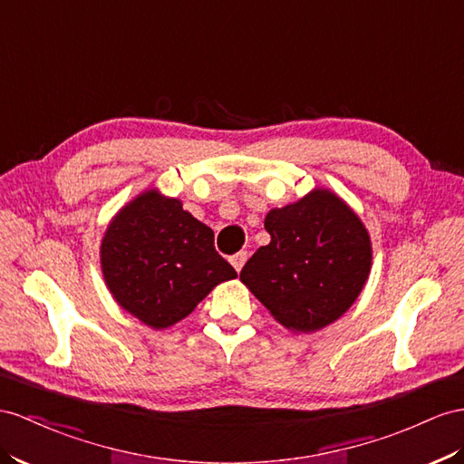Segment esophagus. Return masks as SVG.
Masks as SVG:
<instances>
[{
	"instance_id": "obj_1",
	"label": "esophagus",
	"mask_w": 464,
	"mask_h": 464,
	"mask_svg": "<svg viewBox=\"0 0 464 464\" xmlns=\"http://www.w3.org/2000/svg\"><path fill=\"white\" fill-rule=\"evenodd\" d=\"M246 258H248V253H246V251H239L237 255H233V256H231L233 268H235L237 272H241V268H243L245 263H246Z\"/></svg>"
}]
</instances>
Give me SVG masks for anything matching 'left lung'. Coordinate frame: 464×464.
<instances>
[{
	"label": "left lung",
	"instance_id": "obj_1",
	"mask_svg": "<svg viewBox=\"0 0 464 464\" xmlns=\"http://www.w3.org/2000/svg\"><path fill=\"white\" fill-rule=\"evenodd\" d=\"M270 243L241 270V282L294 334H315L359 298L372 268L362 219L329 188L266 213Z\"/></svg>",
	"mask_w": 464,
	"mask_h": 464
}]
</instances>
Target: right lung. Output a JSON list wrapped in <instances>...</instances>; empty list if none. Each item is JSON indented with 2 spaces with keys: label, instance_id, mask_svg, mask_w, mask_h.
I'll return each instance as SVG.
<instances>
[{
  "label": "right lung",
  "instance_id": "obj_1",
  "mask_svg": "<svg viewBox=\"0 0 464 464\" xmlns=\"http://www.w3.org/2000/svg\"><path fill=\"white\" fill-rule=\"evenodd\" d=\"M100 265L113 300L150 329L182 322L218 284L237 278L208 225L159 188L142 189L111 218Z\"/></svg>",
  "mask_w": 464,
  "mask_h": 464
}]
</instances>
